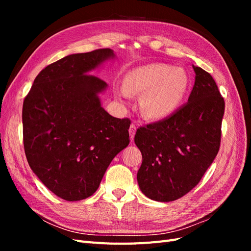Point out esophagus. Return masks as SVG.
Masks as SVG:
<instances>
[{
	"label": "esophagus",
	"mask_w": 251,
	"mask_h": 251,
	"mask_svg": "<svg viewBox=\"0 0 251 251\" xmlns=\"http://www.w3.org/2000/svg\"><path fill=\"white\" fill-rule=\"evenodd\" d=\"M128 132H130V136H131V139L133 140L134 138V135L136 133V125L135 124H132L131 126H130V130H128Z\"/></svg>",
	"instance_id": "esophagus-1"
}]
</instances>
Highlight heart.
<instances>
[{"mask_svg":"<svg viewBox=\"0 0 251 251\" xmlns=\"http://www.w3.org/2000/svg\"><path fill=\"white\" fill-rule=\"evenodd\" d=\"M189 79L182 68L165 64H151L126 74L125 88L117 94L127 98L130 94L143 95L141 110L147 116L160 118L169 115L183 100Z\"/></svg>","mask_w":251,"mask_h":251,"instance_id":"heart-1","label":"heart"}]
</instances>
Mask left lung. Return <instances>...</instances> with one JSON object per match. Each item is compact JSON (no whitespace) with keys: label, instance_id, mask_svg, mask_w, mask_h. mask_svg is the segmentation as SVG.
I'll return each instance as SVG.
<instances>
[{"label":"left lung","instance_id":"1","mask_svg":"<svg viewBox=\"0 0 251 251\" xmlns=\"http://www.w3.org/2000/svg\"><path fill=\"white\" fill-rule=\"evenodd\" d=\"M188 101L168 118L137 128L135 143L142 154L137 174L148 198L170 202L199 183L221 143L224 98L211 75L195 67Z\"/></svg>","mask_w":251,"mask_h":251}]
</instances>
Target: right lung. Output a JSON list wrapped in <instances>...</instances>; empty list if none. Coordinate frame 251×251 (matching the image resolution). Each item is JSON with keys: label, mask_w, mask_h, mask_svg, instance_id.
Segmentation results:
<instances>
[{"label": "right lung", "mask_w": 251, "mask_h": 251, "mask_svg": "<svg viewBox=\"0 0 251 251\" xmlns=\"http://www.w3.org/2000/svg\"><path fill=\"white\" fill-rule=\"evenodd\" d=\"M113 56L104 48L58 59L39 73L23 103L27 161L67 201L92 196L113 158L130 143L131 120L103 110L97 94L107 82L88 74Z\"/></svg>", "instance_id": "add662e5"}]
</instances>
